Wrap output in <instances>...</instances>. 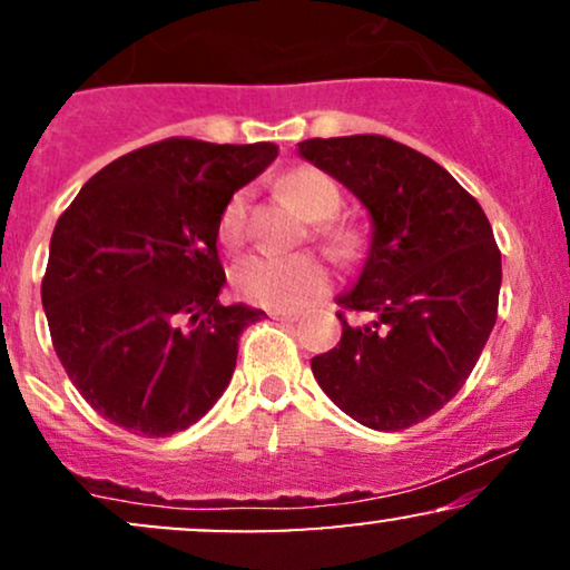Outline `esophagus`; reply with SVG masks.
<instances>
[{"instance_id": "34e87169", "label": "esophagus", "mask_w": 570, "mask_h": 570, "mask_svg": "<svg viewBox=\"0 0 570 570\" xmlns=\"http://www.w3.org/2000/svg\"><path fill=\"white\" fill-rule=\"evenodd\" d=\"M273 318L281 324H297L299 316H292V313H273Z\"/></svg>"}]
</instances>
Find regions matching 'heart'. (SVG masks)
Wrapping results in <instances>:
<instances>
[{"label": "heart", "mask_w": 570, "mask_h": 570, "mask_svg": "<svg viewBox=\"0 0 570 570\" xmlns=\"http://www.w3.org/2000/svg\"><path fill=\"white\" fill-rule=\"evenodd\" d=\"M281 195L303 214L305 219H330L343 203L337 181L318 168H294L281 179ZM324 235L337 252L351 254L358 235L348 225H322ZM217 240L225 248H240L246 240V193H235L222 206L217 219ZM233 289L246 303L271 307V311H303L313 299L332 289V271L316 254L297 257H265L254 254L235 265Z\"/></svg>", "instance_id": "1"}]
</instances>
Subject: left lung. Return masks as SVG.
<instances>
[{
  "label": "left lung",
  "mask_w": 570,
  "mask_h": 570,
  "mask_svg": "<svg viewBox=\"0 0 570 570\" xmlns=\"http://www.w3.org/2000/svg\"><path fill=\"white\" fill-rule=\"evenodd\" d=\"M299 155L343 181L375 227L362 276L337 299L343 337L311 358L313 377L367 429L426 421L472 375L499 316L493 227L440 163L389 136L307 139ZM345 309L373 322L351 327Z\"/></svg>",
  "instance_id": "left-lung-1"
}]
</instances>
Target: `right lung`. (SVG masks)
Here are the masks:
<instances>
[{"label":"right lung","instance_id":"obj_1","mask_svg":"<svg viewBox=\"0 0 570 570\" xmlns=\"http://www.w3.org/2000/svg\"><path fill=\"white\" fill-rule=\"evenodd\" d=\"M278 147L171 136L85 181L56 222L42 307L85 402L115 426L171 436L230 383L240 332L263 311L222 305L217 219Z\"/></svg>","mask_w":570,"mask_h":570}]
</instances>
